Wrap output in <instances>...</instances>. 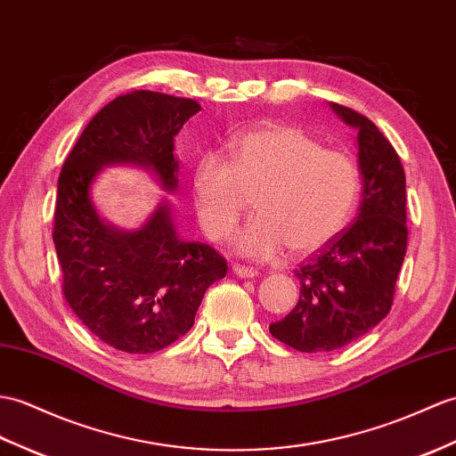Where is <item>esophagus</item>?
<instances>
[{
  "instance_id": "34e87169",
  "label": "esophagus",
  "mask_w": 456,
  "mask_h": 456,
  "mask_svg": "<svg viewBox=\"0 0 456 456\" xmlns=\"http://www.w3.org/2000/svg\"><path fill=\"white\" fill-rule=\"evenodd\" d=\"M232 273H235V276L237 278H254V276H256V270H254V268H247V266H239V264H237V266H232Z\"/></svg>"
}]
</instances>
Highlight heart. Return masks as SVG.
I'll use <instances>...</instances> for the list:
<instances>
[{
  "mask_svg": "<svg viewBox=\"0 0 456 456\" xmlns=\"http://www.w3.org/2000/svg\"><path fill=\"white\" fill-rule=\"evenodd\" d=\"M229 161L206 155L192 168L190 190L198 224L211 240L227 239L248 200L256 217L235 250L266 260L285 247L313 254L332 242L357 208L362 178L355 159L326 150L319 137L291 124H262L231 137Z\"/></svg>",
  "mask_w": 456,
  "mask_h": 456,
  "instance_id": "1",
  "label": "heart"
}]
</instances>
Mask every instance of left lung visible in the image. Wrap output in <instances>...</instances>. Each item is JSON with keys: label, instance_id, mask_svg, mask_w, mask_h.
I'll use <instances>...</instances> for the list:
<instances>
[{"label": "left lung", "instance_id": "obj_1", "mask_svg": "<svg viewBox=\"0 0 456 456\" xmlns=\"http://www.w3.org/2000/svg\"><path fill=\"white\" fill-rule=\"evenodd\" d=\"M330 109L357 130L362 204L352 225L295 270L301 293L270 334L297 352H332L385 319L406 256V176L400 157L377 126L352 109Z\"/></svg>", "mask_w": 456, "mask_h": 456}]
</instances>
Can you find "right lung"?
Masks as SVG:
<instances>
[{
	"label": "right lung",
	"instance_id": "right-lung-1",
	"mask_svg": "<svg viewBox=\"0 0 456 456\" xmlns=\"http://www.w3.org/2000/svg\"><path fill=\"white\" fill-rule=\"evenodd\" d=\"M200 110L165 93L120 94L93 116L58 178L52 239L63 297L87 330L126 354H153L184 336L227 262L204 242L180 239L167 198L140 229L124 231L101 217L91 186L104 167L134 165L173 194L175 135Z\"/></svg>",
	"mask_w": 456,
	"mask_h": 456
}]
</instances>
